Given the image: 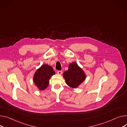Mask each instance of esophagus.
<instances>
[{
  "label": "esophagus",
  "mask_w": 127,
  "mask_h": 127,
  "mask_svg": "<svg viewBox=\"0 0 127 127\" xmlns=\"http://www.w3.org/2000/svg\"><path fill=\"white\" fill-rule=\"evenodd\" d=\"M57 73H58V74H62V71H61V70H58V71H57Z\"/></svg>",
  "instance_id": "esophagus-1"
}]
</instances>
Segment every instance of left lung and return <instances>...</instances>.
Wrapping results in <instances>:
<instances>
[{"instance_id":"1","label":"left lung","mask_w":127,"mask_h":127,"mask_svg":"<svg viewBox=\"0 0 127 127\" xmlns=\"http://www.w3.org/2000/svg\"><path fill=\"white\" fill-rule=\"evenodd\" d=\"M63 77L69 87L75 88L86 79V74L75 62L69 65L68 69L63 73Z\"/></svg>"}]
</instances>
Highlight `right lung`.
<instances>
[{
	"label": "right lung",
	"instance_id": "1",
	"mask_svg": "<svg viewBox=\"0 0 127 127\" xmlns=\"http://www.w3.org/2000/svg\"><path fill=\"white\" fill-rule=\"evenodd\" d=\"M55 74V72L52 66L43 64L35 73L33 82L39 90H43L48 87L50 78Z\"/></svg>",
	"mask_w": 127,
	"mask_h": 127
}]
</instances>
